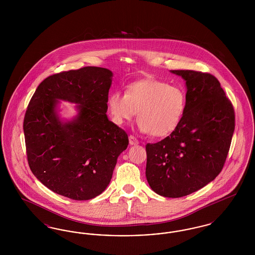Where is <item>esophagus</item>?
Instances as JSON below:
<instances>
[{"instance_id":"34e87169","label":"esophagus","mask_w":255,"mask_h":255,"mask_svg":"<svg viewBox=\"0 0 255 255\" xmlns=\"http://www.w3.org/2000/svg\"><path fill=\"white\" fill-rule=\"evenodd\" d=\"M129 143H130V145H137L138 140L133 135H130L129 136Z\"/></svg>"}]
</instances>
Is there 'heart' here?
I'll return each instance as SVG.
<instances>
[{
    "label": "heart",
    "instance_id": "obj_1",
    "mask_svg": "<svg viewBox=\"0 0 255 255\" xmlns=\"http://www.w3.org/2000/svg\"><path fill=\"white\" fill-rule=\"evenodd\" d=\"M185 107L182 89L156 78L133 82L124 95L115 92L108 98V109L116 123L131 122L137 112L139 130L154 136L172 133L182 121Z\"/></svg>",
    "mask_w": 255,
    "mask_h": 255
}]
</instances>
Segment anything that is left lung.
Listing matches in <instances>:
<instances>
[{
  "label": "left lung",
  "mask_w": 255,
  "mask_h": 255,
  "mask_svg": "<svg viewBox=\"0 0 255 255\" xmlns=\"http://www.w3.org/2000/svg\"><path fill=\"white\" fill-rule=\"evenodd\" d=\"M186 86V107L178 127L164 139L146 144V179L154 192L180 198L212 182L228 156L235 127L230 99L216 77L170 71Z\"/></svg>",
  "instance_id": "left-lung-1"
}]
</instances>
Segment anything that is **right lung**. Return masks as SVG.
<instances>
[{
  "label": "right lung",
  "instance_id": "1",
  "mask_svg": "<svg viewBox=\"0 0 255 255\" xmlns=\"http://www.w3.org/2000/svg\"><path fill=\"white\" fill-rule=\"evenodd\" d=\"M113 73L85 67L43 80L25 112L24 133L30 170L56 194L86 201L109 185L129 139L106 115ZM61 101L76 104L77 115L60 117Z\"/></svg>",
  "mask_w": 255,
  "mask_h": 255
}]
</instances>
